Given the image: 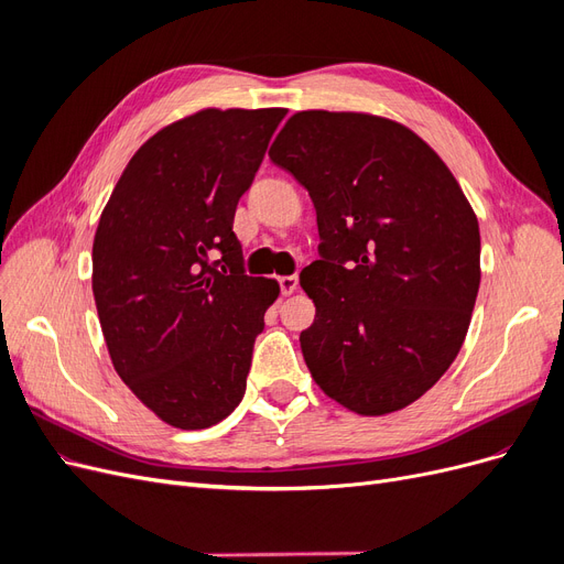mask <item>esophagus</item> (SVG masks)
Instances as JSON below:
<instances>
[{
    "label": "esophagus",
    "mask_w": 564,
    "mask_h": 564,
    "mask_svg": "<svg viewBox=\"0 0 564 564\" xmlns=\"http://www.w3.org/2000/svg\"><path fill=\"white\" fill-rule=\"evenodd\" d=\"M278 282H280V289H282L284 296H292L299 289V278L296 275H282V278H278Z\"/></svg>",
    "instance_id": "esophagus-1"
}]
</instances>
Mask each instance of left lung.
I'll return each instance as SVG.
<instances>
[{
    "label": "left lung",
    "instance_id": "obj_1",
    "mask_svg": "<svg viewBox=\"0 0 564 564\" xmlns=\"http://www.w3.org/2000/svg\"><path fill=\"white\" fill-rule=\"evenodd\" d=\"M270 160L308 191L319 261L301 272L315 383L362 416L416 402L449 369L480 289V226L421 135L369 112L303 110Z\"/></svg>",
    "mask_w": 564,
    "mask_h": 564
}]
</instances>
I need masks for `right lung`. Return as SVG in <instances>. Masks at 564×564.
I'll list each match as a JSON object with an SVG mask.
<instances>
[{
    "mask_svg": "<svg viewBox=\"0 0 564 564\" xmlns=\"http://www.w3.org/2000/svg\"><path fill=\"white\" fill-rule=\"evenodd\" d=\"M284 115L204 108L166 124L135 150L100 214L91 286L112 367L174 429H209L245 398L280 284L245 275L232 218Z\"/></svg>",
    "mask_w": 564,
    "mask_h": 564,
    "instance_id": "add662e5",
    "label": "right lung"
}]
</instances>
